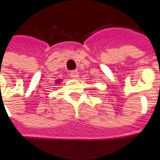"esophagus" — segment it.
<instances>
[{
	"label": "esophagus",
	"instance_id": "1",
	"mask_svg": "<svg viewBox=\"0 0 160 160\" xmlns=\"http://www.w3.org/2000/svg\"><path fill=\"white\" fill-rule=\"evenodd\" d=\"M70 75H71V77L73 78V79H77V78L79 77V72H78L77 70H73V71L71 72Z\"/></svg>",
	"mask_w": 160,
	"mask_h": 160
}]
</instances>
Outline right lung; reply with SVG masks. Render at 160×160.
Masks as SVG:
<instances>
[{
    "instance_id": "right-lung-1",
    "label": "right lung",
    "mask_w": 160,
    "mask_h": 160,
    "mask_svg": "<svg viewBox=\"0 0 160 160\" xmlns=\"http://www.w3.org/2000/svg\"><path fill=\"white\" fill-rule=\"evenodd\" d=\"M57 82H59V80H58V81H57Z\"/></svg>"
}]
</instances>
